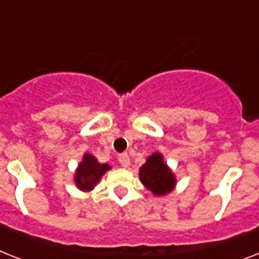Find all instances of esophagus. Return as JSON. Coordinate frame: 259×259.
<instances>
[{
  "mask_svg": "<svg viewBox=\"0 0 259 259\" xmlns=\"http://www.w3.org/2000/svg\"><path fill=\"white\" fill-rule=\"evenodd\" d=\"M118 161H119V164H121L122 166H129L130 164V157L129 154L127 153H121L119 156H118Z\"/></svg>",
  "mask_w": 259,
  "mask_h": 259,
  "instance_id": "34e87169",
  "label": "esophagus"
}]
</instances>
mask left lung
<instances>
[{
  "label": "left lung",
  "instance_id": "1",
  "mask_svg": "<svg viewBox=\"0 0 259 259\" xmlns=\"http://www.w3.org/2000/svg\"><path fill=\"white\" fill-rule=\"evenodd\" d=\"M140 179L154 195H166L175 187V176L160 153L152 154L140 169Z\"/></svg>",
  "mask_w": 259,
  "mask_h": 259
}]
</instances>
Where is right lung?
I'll use <instances>...</instances> for the list:
<instances>
[{"label":"right lung","instance_id":"1","mask_svg":"<svg viewBox=\"0 0 259 259\" xmlns=\"http://www.w3.org/2000/svg\"><path fill=\"white\" fill-rule=\"evenodd\" d=\"M107 169H110L109 164H99L94 156L84 154L82 164H79L78 170L75 173V183L83 191H90Z\"/></svg>","mask_w":259,"mask_h":259}]
</instances>
